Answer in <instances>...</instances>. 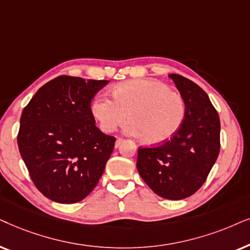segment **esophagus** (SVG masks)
<instances>
[{
	"label": "esophagus",
	"mask_w": 250,
	"mask_h": 250,
	"mask_svg": "<svg viewBox=\"0 0 250 250\" xmlns=\"http://www.w3.org/2000/svg\"><path fill=\"white\" fill-rule=\"evenodd\" d=\"M123 142H125V139H123V138H118V139H116V142H115V147H119V146L121 145Z\"/></svg>",
	"instance_id": "esophagus-1"
}]
</instances>
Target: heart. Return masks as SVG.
<instances>
[{"label": "heart", "instance_id": "heart-1", "mask_svg": "<svg viewBox=\"0 0 250 250\" xmlns=\"http://www.w3.org/2000/svg\"><path fill=\"white\" fill-rule=\"evenodd\" d=\"M112 97L99 95L91 103L92 115L104 132L114 131L128 118L127 134L146 145H159L174 137L184 122V99L160 81L122 82L113 88Z\"/></svg>", "mask_w": 250, "mask_h": 250}]
</instances>
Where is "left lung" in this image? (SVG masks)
Instances as JSON below:
<instances>
[{
  "instance_id": "obj_1",
  "label": "left lung",
  "mask_w": 250,
  "mask_h": 250,
  "mask_svg": "<svg viewBox=\"0 0 250 250\" xmlns=\"http://www.w3.org/2000/svg\"><path fill=\"white\" fill-rule=\"evenodd\" d=\"M169 78L185 102L184 122L170 141L138 148L137 170L160 197L182 200L201 188L217 160L221 122L200 86L178 74Z\"/></svg>"
}]
</instances>
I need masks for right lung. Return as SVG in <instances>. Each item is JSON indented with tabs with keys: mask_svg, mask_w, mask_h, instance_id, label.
<instances>
[{
	"mask_svg": "<svg viewBox=\"0 0 250 250\" xmlns=\"http://www.w3.org/2000/svg\"><path fill=\"white\" fill-rule=\"evenodd\" d=\"M108 82L61 75L41 86L21 113L19 152L50 200H83L104 172L115 138L96 127L90 105Z\"/></svg>",
	"mask_w": 250,
	"mask_h": 250,
	"instance_id": "right-lung-1",
	"label": "right lung"
}]
</instances>
